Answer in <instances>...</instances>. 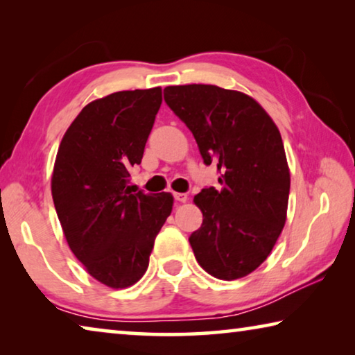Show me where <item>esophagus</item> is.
<instances>
[{"label": "esophagus", "instance_id": "esophagus-1", "mask_svg": "<svg viewBox=\"0 0 355 355\" xmlns=\"http://www.w3.org/2000/svg\"><path fill=\"white\" fill-rule=\"evenodd\" d=\"M173 197H175L177 202H186L188 200V196L184 192H173Z\"/></svg>", "mask_w": 355, "mask_h": 355}]
</instances>
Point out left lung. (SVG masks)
I'll return each instance as SVG.
<instances>
[{
    "label": "left lung",
    "mask_w": 355,
    "mask_h": 355,
    "mask_svg": "<svg viewBox=\"0 0 355 355\" xmlns=\"http://www.w3.org/2000/svg\"><path fill=\"white\" fill-rule=\"evenodd\" d=\"M164 101L194 135L222 188L194 197L203 222L189 236L208 274L235 280L271 254L286 220L290 169L279 128L257 101L211 84L164 89Z\"/></svg>",
    "instance_id": "left-lung-1"
}]
</instances>
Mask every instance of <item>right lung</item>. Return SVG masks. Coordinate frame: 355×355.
<instances>
[{
    "label": "right lung",
    "mask_w": 355,
    "mask_h": 355,
    "mask_svg": "<svg viewBox=\"0 0 355 355\" xmlns=\"http://www.w3.org/2000/svg\"><path fill=\"white\" fill-rule=\"evenodd\" d=\"M163 101L161 87L114 92L83 107L59 146L51 194L70 250L111 288L135 285L172 211L169 192L131 194L130 167Z\"/></svg>",
    "instance_id": "right-lung-1"
}]
</instances>
